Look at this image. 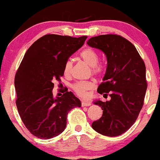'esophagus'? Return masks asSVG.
Instances as JSON below:
<instances>
[{
    "instance_id": "esophagus-1",
    "label": "esophagus",
    "mask_w": 160,
    "mask_h": 160,
    "mask_svg": "<svg viewBox=\"0 0 160 160\" xmlns=\"http://www.w3.org/2000/svg\"><path fill=\"white\" fill-rule=\"evenodd\" d=\"M81 104L82 107H85V106H90L91 105V102H87V101H82L81 102Z\"/></svg>"
}]
</instances>
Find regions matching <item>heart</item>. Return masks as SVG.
<instances>
[{
    "instance_id": "b5f03b06",
    "label": "heart",
    "mask_w": 160,
    "mask_h": 160,
    "mask_svg": "<svg viewBox=\"0 0 160 160\" xmlns=\"http://www.w3.org/2000/svg\"><path fill=\"white\" fill-rule=\"evenodd\" d=\"M80 58L83 60L86 65L92 68V72L93 74L99 76L102 74L104 68L102 65H98V55L93 49L86 48L80 53ZM73 62L71 59L67 60L64 66V73L66 75H68L72 69ZM94 87V83L92 81H82L78 82L73 85V89L75 92L80 97H86L88 92L91 90Z\"/></svg>"
}]
</instances>
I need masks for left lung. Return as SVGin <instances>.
<instances>
[{
    "label": "left lung",
    "mask_w": 160,
    "mask_h": 160,
    "mask_svg": "<svg viewBox=\"0 0 160 160\" xmlns=\"http://www.w3.org/2000/svg\"><path fill=\"white\" fill-rule=\"evenodd\" d=\"M89 47L100 49L107 58V69L98 92L111 100H97L102 117L92 124L97 132L109 137L122 135L136 121L144 104L148 83L144 62L132 43L117 34L89 39Z\"/></svg>",
    "instance_id": "left-lung-1"
}]
</instances>
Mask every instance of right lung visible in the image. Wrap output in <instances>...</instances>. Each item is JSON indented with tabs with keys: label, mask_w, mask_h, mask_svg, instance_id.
Instances as JSON below:
<instances>
[{
	"label": "right lung",
	"mask_w": 160,
	"mask_h": 160,
	"mask_svg": "<svg viewBox=\"0 0 160 160\" xmlns=\"http://www.w3.org/2000/svg\"><path fill=\"white\" fill-rule=\"evenodd\" d=\"M86 38L46 34L25 52L15 76L16 104L23 123L34 136L49 139L61 134L69 111L81 106L71 92L67 89L62 96L54 98L52 89L54 82L64 75L66 61Z\"/></svg>",
	"instance_id": "obj_1"
}]
</instances>
